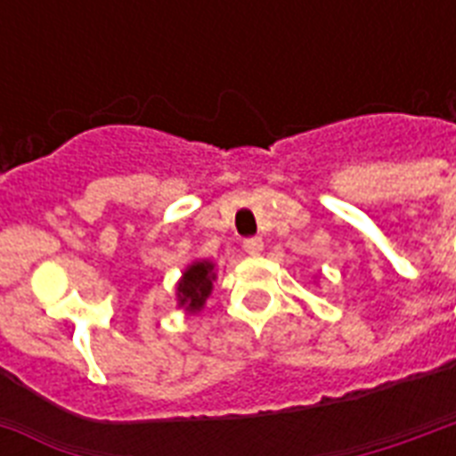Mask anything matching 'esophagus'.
I'll use <instances>...</instances> for the list:
<instances>
[{
    "label": "esophagus",
    "instance_id": "obj_1",
    "mask_svg": "<svg viewBox=\"0 0 456 456\" xmlns=\"http://www.w3.org/2000/svg\"><path fill=\"white\" fill-rule=\"evenodd\" d=\"M265 248V241L260 239V236H253V239H246L243 241V250L248 253V256H260Z\"/></svg>",
    "mask_w": 456,
    "mask_h": 456
}]
</instances>
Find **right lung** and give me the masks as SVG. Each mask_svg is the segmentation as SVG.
<instances>
[{
  "mask_svg": "<svg viewBox=\"0 0 456 456\" xmlns=\"http://www.w3.org/2000/svg\"><path fill=\"white\" fill-rule=\"evenodd\" d=\"M215 281V265L208 260H199L191 263L184 270L182 279L177 284V303L179 307H184L186 312H199L206 298L213 291Z\"/></svg>",
  "mask_w": 456,
  "mask_h": 456,
  "instance_id": "add662e5",
  "label": "right lung"
}]
</instances>
